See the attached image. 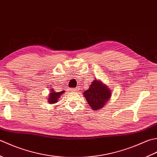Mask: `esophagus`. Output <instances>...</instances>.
Segmentation results:
<instances>
[{
	"label": "esophagus",
	"mask_w": 157,
	"mask_h": 157,
	"mask_svg": "<svg viewBox=\"0 0 157 157\" xmlns=\"http://www.w3.org/2000/svg\"><path fill=\"white\" fill-rule=\"evenodd\" d=\"M78 90H79L78 88H72L71 89V91H74V92H77Z\"/></svg>",
	"instance_id": "34e87169"
}]
</instances>
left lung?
<instances>
[{
  "label": "left lung",
  "instance_id": "obj_1",
  "mask_svg": "<svg viewBox=\"0 0 157 157\" xmlns=\"http://www.w3.org/2000/svg\"><path fill=\"white\" fill-rule=\"evenodd\" d=\"M89 105L94 110H99L109 101L112 90L100 80L94 79L89 88L83 93Z\"/></svg>",
  "mask_w": 157,
  "mask_h": 157
}]
</instances>
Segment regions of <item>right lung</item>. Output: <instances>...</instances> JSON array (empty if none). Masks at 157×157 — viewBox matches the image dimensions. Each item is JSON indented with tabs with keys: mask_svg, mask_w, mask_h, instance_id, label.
<instances>
[{
	"mask_svg": "<svg viewBox=\"0 0 157 157\" xmlns=\"http://www.w3.org/2000/svg\"><path fill=\"white\" fill-rule=\"evenodd\" d=\"M65 91H62L61 92H56L53 88L50 89V94H49V97H48L47 100L48 102L50 104H56L58 101V99L62 96L63 94H64Z\"/></svg>",
	"mask_w": 157,
	"mask_h": 157,
	"instance_id": "1",
	"label": "right lung"
}]
</instances>
